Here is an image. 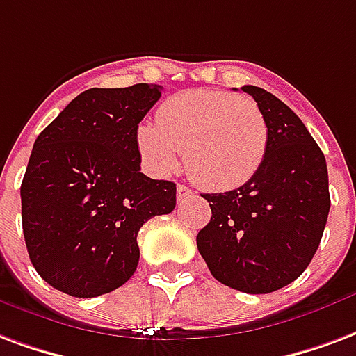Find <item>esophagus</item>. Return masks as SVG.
I'll use <instances>...</instances> for the list:
<instances>
[{"label":"esophagus","instance_id":"1","mask_svg":"<svg viewBox=\"0 0 356 356\" xmlns=\"http://www.w3.org/2000/svg\"><path fill=\"white\" fill-rule=\"evenodd\" d=\"M188 196H192L191 188H188V186H185V185H179L177 186V200H179V202H183V200H186Z\"/></svg>","mask_w":356,"mask_h":356}]
</instances>
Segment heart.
I'll return each mask as SVG.
<instances>
[{
  "label": "heart",
  "instance_id": "b5f03b06",
  "mask_svg": "<svg viewBox=\"0 0 356 356\" xmlns=\"http://www.w3.org/2000/svg\"><path fill=\"white\" fill-rule=\"evenodd\" d=\"M268 122L251 97L225 90H186L145 120L136 145L147 168L170 175L185 151L186 171L207 191H234L251 181L268 152Z\"/></svg>",
  "mask_w": 356,
  "mask_h": 356
}]
</instances>
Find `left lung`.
Returning a JSON list of instances; mask_svg holds the SVG:
<instances>
[{
    "instance_id": "1",
    "label": "left lung",
    "mask_w": 356,
    "mask_h": 356,
    "mask_svg": "<svg viewBox=\"0 0 356 356\" xmlns=\"http://www.w3.org/2000/svg\"><path fill=\"white\" fill-rule=\"evenodd\" d=\"M268 122V152L236 191L204 194L211 220L200 254L222 285L268 294L298 279L317 252L330 211L323 151L298 115L264 88L245 84Z\"/></svg>"
}]
</instances>
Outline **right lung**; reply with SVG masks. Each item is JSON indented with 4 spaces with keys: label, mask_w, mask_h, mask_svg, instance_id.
Here are the masks:
<instances>
[{
    "label": "right lung",
    "mask_w": 356,
    "mask_h": 356,
    "mask_svg": "<svg viewBox=\"0 0 356 356\" xmlns=\"http://www.w3.org/2000/svg\"><path fill=\"white\" fill-rule=\"evenodd\" d=\"M158 84L90 88L35 139L24 173L22 230L35 272L58 291L94 298L139 262L138 232L175 209V183L141 173L136 130Z\"/></svg>",
    "instance_id": "add662e5"
}]
</instances>
